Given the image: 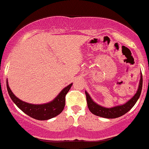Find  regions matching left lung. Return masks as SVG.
Here are the masks:
<instances>
[{
	"instance_id": "left-lung-1",
	"label": "left lung",
	"mask_w": 149,
	"mask_h": 149,
	"mask_svg": "<svg viewBox=\"0 0 149 149\" xmlns=\"http://www.w3.org/2000/svg\"><path fill=\"white\" fill-rule=\"evenodd\" d=\"M142 86H143V76L142 73L141 76V79H140V83L139 86V88L136 92V94L130 99L129 101L124 104L118 105V106H115L114 107L111 108H107L104 107L100 106L98 104L95 103L91 98L89 94L85 91L86 96V101L87 105H88V109L91 113L94 115H97V116L102 117V118H109V119H112V118H117L122 115H125L127 113L129 110H130L132 107L135 105L136 103L137 100H139L141 95V90H142Z\"/></svg>"
}]
</instances>
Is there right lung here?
<instances>
[{"mask_svg": "<svg viewBox=\"0 0 149 149\" xmlns=\"http://www.w3.org/2000/svg\"><path fill=\"white\" fill-rule=\"evenodd\" d=\"M72 85L73 84H70L64 88L50 102L44 104H32L22 101L17 98L11 91L8 84V81H6L7 90L12 101L16 104V106L22 112L31 118L39 120H46L51 119L62 112L65 104V96Z\"/></svg>", "mask_w": 149, "mask_h": 149, "instance_id": "1", "label": "right lung"}]
</instances>
